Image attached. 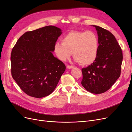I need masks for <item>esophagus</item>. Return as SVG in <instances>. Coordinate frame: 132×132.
<instances>
[{
  "label": "esophagus",
  "instance_id": "1",
  "mask_svg": "<svg viewBox=\"0 0 132 132\" xmlns=\"http://www.w3.org/2000/svg\"><path fill=\"white\" fill-rule=\"evenodd\" d=\"M67 68L68 69H73V68H74V66H73V65H67Z\"/></svg>",
  "mask_w": 132,
  "mask_h": 132
}]
</instances>
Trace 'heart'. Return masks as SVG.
<instances>
[{
  "label": "heart",
  "instance_id": "obj_1",
  "mask_svg": "<svg viewBox=\"0 0 132 132\" xmlns=\"http://www.w3.org/2000/svg\"><path fill=\"white\" fill-rule=\"evenodd\" d=\"M61 41L54 46V52L60 61H65L72 52L76 61L81 65H89L97 57L99 40L93 31H70Z\"/></svg>",
  "mask_w": 132,
  "mask_h": 132
}]
</instances>
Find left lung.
<instances>
[{
  "label": "left lung",
  "mask_w": 132,
  "mask_h": 132,
  "mask_svg": "<svg viewBox=\"0 0 132 132\" xmlns=\"http://www.w3.org/2000/svg\"><path fill=\"white\" fill-rule=\"evenodd\" d=\"M97 32L99 49L95 62L81 69V85L90 93L102 94L109 90L120 77L123 54L114 35L93 25Z\"/></svg>",
  "instance_id": "1"
}]
</instances>
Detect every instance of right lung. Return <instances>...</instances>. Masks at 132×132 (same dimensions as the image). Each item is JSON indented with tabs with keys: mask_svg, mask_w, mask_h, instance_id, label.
<instances>
[{
	"mask_svg": "<svg viewBox=\"0 0 132 132\" xmlns=\"http://www.w3.org/2000/svg\"><path fill=\"white\" fill-rule=\"evenodd\" d=\"M62 34L61 29L54 26L28 31L12 50V77L30 96L42 98L50 95L64 72L65 64L52 53Z\"/></svg>",
	"mask_w": 132,
	"mask_h": 132,
	"instance_id": "1",
	"label": "right lung"
}]
</instances>
